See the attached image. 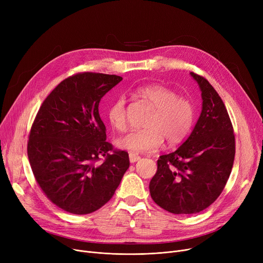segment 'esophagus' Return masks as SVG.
I'll use <instances>...</instances> for the list:
<instances>
[{
    "label": "esophagus",
    "instance_id": "obj_1",
    "mask_svg": "<svg viewBox=\"0 0 263 263\" xmlns=\"http://www.w3.org/2000/svg\"><path fill=\"white\" fill-rule=\"evenodd\" d=\"M129 159L131 163H135L136 161H139L141 159V157L139 155H135V154H130L129 155Z\"/></svg>",
    "mask_w": 263,
    "mask_h": 263
}]
</instances>
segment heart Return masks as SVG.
<instances>
[{
  "label": "heart",
  "mask_w": 263,
  "mask_h": 263,
  "mask_svg": "<svg viewBox=\"0 0 263 263\" xmlns=\"http://www.w3.org/2000/svg\"><path fill=\"white\" fill-rule=\"evenodd\" d=\"M136 92L151 105L154 112L146 121V129L130 131L120 137L117 146L131 154H146L159 149L164 140L172 146L181 143L194 123L195 109L192 102L160 84L139 87ZM107 119L116 130L126 129V99L123 96L109 104Z\"/></svg>",
  "instance_id": "1"
}]
</instances>
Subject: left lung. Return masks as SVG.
I'll use <instances>...</instances> for the list:
<instances>
[{
  "instance_id": "left-lung-1",
  "label": "left lung",
  "mask_w": 263,
  "mask_h": 263,
  "mask_svg": "<svg viewBox=\"0 0 263 263\" xmlns=\"http://www.w3.org/2000/svg\"><path fill=\"white\" fill-rule=\"evenodd\" d=\"M190 74L201 91V113L187 140L160 157L149 183L154 201L174 214L198 213L213 203L227 183L236 154L223 100L204 78Z\"/></svg>"
}]
</instances>
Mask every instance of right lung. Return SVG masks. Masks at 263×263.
<instances>
[{"label": "right lung", "instance_id": "1", "mask_svg": "<svg viewBox=\"0 0 263 263\" xmlns=\"http://www.w3.org/2000/svg\"><path fill=\"white\" fill-rule=\"evenodd\" d=\"M121 80L92 72L72 76L52 90L36 115L27 143L31 167L47 197L66 212L100 209L129 168L128 153L113 150L105 141L98 108ZM101 156L105 162L97 163Z\"/></svg>", "mask_w": 263, "mask_h": 263}]
</instances>
